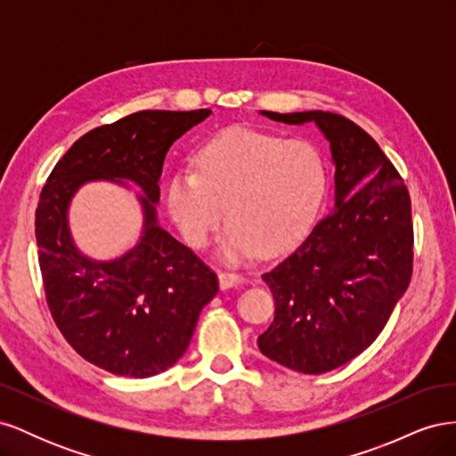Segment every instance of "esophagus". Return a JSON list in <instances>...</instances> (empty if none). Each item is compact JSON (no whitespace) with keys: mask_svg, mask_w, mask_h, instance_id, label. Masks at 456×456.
I'll list each match as a JSON object with an SVG mask.
<instances>
[{"mask_svg":"<svg viewBox=\"0 0 456 456\" xmlns=\"http://www.w3.org/2000/svg\"><path fill=\"white\" fill-rule=\"evenodd\" d=\"M218 283L220 289H230L243 283V275L238 272H230V270H218Z\"/></svg>","mask_w":456,"mask_h":456,"instance_id":"1","label":"esophagus"}]
</instances>
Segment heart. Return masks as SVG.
Masks as SVG:
<instances>
[{
    "label": "heart",
    "instance_id": "b5f03b06",
    "mask_svg": "<svg viewBox=\"0 0 456 456\" xmlns=\"http://www.w3.org/2000/svg\"><path fill=\"white\" fill-rule=\"evenodd\" d=\"M194 169L176 171L167 209L183 238L201 249L228 215L223 255L228 260L275 255L291 247L320 209L327 165L315 144L302 139L226 129L194 156Z\"/></svg>",
    "mask_w": 456,
    "mask_h": 456
}]
</instances>
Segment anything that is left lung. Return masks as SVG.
I'll return each mask as SVG.
<instances>
[{"label": "left lung", "mask_w": 456, "mask_h": 456, "mask_svg": "<svg viewBox=\"0 0 456 456\" xmlns=\"http://www.w3.org/2000/svg\"><path fill=\"white\" fill-rule=\"evenodd\" d=\"M315 121L335 161V207L308 238L262 273L275 302L258 348L272 362L322 375L380 335L412 275L411 198L402 175L357 123L335 112H262Z\"/></svg>", "instance_id": "obj_1"}]
</instances>
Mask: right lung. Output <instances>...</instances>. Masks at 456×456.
<instances>
[{"label":"right lung","instance_id":"right-lung-1","mask_svg":"<svg viewBox=\"0 0 456 456\" xmlns=\"http://www.w3.org/2000/svg\"><path fill=\"white\" fill-rule=\"evenodd\" d=\"M209 114L142 110L96 127L59 159L39 194L36 241L49 312L68 344L112 375L146 379L175 365L218 293L216 273L158 226L154 207L171 144ZM96 177H126L145 191L143 238L112 263L81 256L65 223L75 190Z\"/></svg>","mask_w":456,"mask_h":456}]
</instances>
